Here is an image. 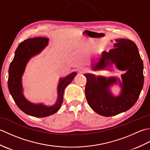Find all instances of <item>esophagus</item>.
Returning a JSON list of instances; mask_svg holds the SVG:
<instances>
[{
	"label": "esophagus",
	"mask_w": 150,
	"mask_h": 150,
	"mask_svg": "<svg viewBox=\"0 0 150 150\" xmlns=\"http://www.w3.org/2000/svg\"><path fill=\"white\" fill-rule=\"evenodd\" d=\"M78 71H79V73H84V72L87 71V68H86V67H83V66L80 67V68H78Z\"/></svg>",
	"instance_id": "obj_1"
}]
</instances>
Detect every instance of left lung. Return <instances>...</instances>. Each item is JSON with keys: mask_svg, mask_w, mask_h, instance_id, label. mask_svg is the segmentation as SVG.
Listing matches in <instances>:
<instances>
[{"mask_svg": "<svg viewBox=\"0 0 150 150\" xmlns=\"http://www.w3.org/2000/svg\"><path fill=\"white\" fill-rule=\"evenodd\" d=\"M113 46L108 52H103L100 60L93 68L95 70L103 69L115 63L118 69L127 70L121 76L122 92L119 97H113L108 90L110 85L117 82L116 78L106 79L84 74L88 103L95 112L105 117L116 115L130 109L138 100L144 84V66L136 44L132 40L121 39L115 40Z\"/></svg>", "mask_w": 150, "mask_h": 150, "instance_id": "8db88e82", "label": "left lung"}]
</instances>
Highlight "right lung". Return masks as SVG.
I'll return each instance as SVG.
<instances>
[{"mask_svg": "<svg viewBox=\"0 0 150 150\" xmlns=\"http://www.w3.org/2000/svg\"><path fill=\"white\" fill-rule=\"evenodd\" d=\"M47 42L48 39L44 37H35L24 40L16 50L14 58L9 68L8 85L9 93L16 104L23 112L35 117L52 115L60 109L65 88L77 75V73L73 72L60 80L58 88V100L53 106L47 107L42 104H34L25 98L22 94L21 79L26 63L31 57L40 53L46 46Z\"/></svg>", "mask_w": 150, "mask_h": 150, "instance_id": "obj_1", "label": "right lung"}]
</instances>
